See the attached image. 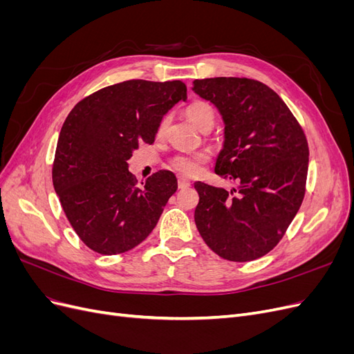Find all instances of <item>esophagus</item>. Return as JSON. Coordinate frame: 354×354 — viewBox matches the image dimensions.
<instances>
[{"instance_id": "34e87169", "label": "esophagus", "mask_w": 354, "mask_h": 354, "mask_svg": "<svg viewBox=\"0 0 354 354\" xmlns=\"http://www.w3.org/2000/svg\"><path fill=\"white\" fill-rule=\"evenodd\" d=\"M190 186V180L186 177H178V187L180 189H186Z\"/></svg>"}]
</instances>
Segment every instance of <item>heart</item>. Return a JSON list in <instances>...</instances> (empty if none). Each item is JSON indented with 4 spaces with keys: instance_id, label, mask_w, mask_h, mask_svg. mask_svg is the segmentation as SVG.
<instances>
[{
    "instance_id": "b5f03b06",
    "label": "heart",
    "mask_w": 354,
    "mask_h": 354,
    "mask_svg": "<svg viewBox=\"0 0 354 354\" xmlns=\"http://www.w3.org/2000/svg\"><path fill=\"white\" fill-rule=\"evenodd\" d=\"M186 116L194 122L199 130L208 131L216 122V109L207 100H195L186 108ZM168 128V118L164 116L156 127V137L162 138ZM209 155L207 152L178 153L171 159V167L186 176H195L208 162Z\"/></svg>"
}]
</instances>
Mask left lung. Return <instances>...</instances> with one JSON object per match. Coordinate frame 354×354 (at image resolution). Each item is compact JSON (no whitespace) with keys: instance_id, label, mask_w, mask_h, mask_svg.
Returning <instances> with one entry per match:
<instances>
[{"instance_id":"8db88e82","label":"left lung","mask_w":354,"mask_h":354,"mask_svg":"<svg viewBox=\"0 0 354 354\" xmlns=\"http://www.w3.org/2000/svg\"><path fill=\"white\" fill-rule=\"evenodd\" d=\"M194 91L223 116L224 147L214 171L236 183L226 190L196 181V227L221 259L257 260L279 243L301 207L306 134L279 95L257 80H195Z\"/></svg>"}]
</instances>
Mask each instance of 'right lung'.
<instances>
[{
	"label": "right lung",
	"instance_id": "right-lung-1",
	"mask_svg": "<svg viewBox=\"0 0 354 354\" xmlns=\"http://www.w3.org/2000/svg\"><path fill=\"white\" fill-rule=\"evenodd\" d=\"M186 94L183 81L128 80L84 97L63 122L53 185L72 229L94 252L133 250L176 194L171 171L159 169L140 186L127 160L140 143H153L159 121Z\"/></svg>",
	"mask_w": 354,
	"mask_h": 354
}]
</instances>
